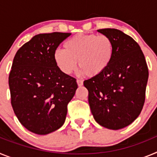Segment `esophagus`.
Listing matches in <instances>:
<instances>
[{
	"label": "esophagus",
	"instance_id": "esophagus-1",
	"mask_svg": "<svg viewBox=\"0 0 157 157\" xmlns=\"http://www.w3.org/2000/svg\"><path fill=\"white\" fill-rule=\"evenodd\" d=\"M77 83L78 86H82L83 85V82L80 79H77Z\"/></svg>",
	"mask_w": 157,
	"mask_h": 157
}]
</instances>
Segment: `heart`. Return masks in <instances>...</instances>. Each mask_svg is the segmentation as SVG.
<instances>
[{
    "label": "heart",
    "instance_id": "obj_1",
    "mask_svg": "<svg viewBox=\"0 0 157 157\" xmlns=\"http://www.w3.org/2000/svg\"><path fill=\"white\" fill-rule=\"evenodd\" d=\"M114 46L105 34H77L63 43V49L54 52L58 68L65 75H71L77 67V61L82 75L95 77L105 71L113 57Z\"/></svg>",
    "mask_w": 157,
    "mask_h": 157
}]
</instances>
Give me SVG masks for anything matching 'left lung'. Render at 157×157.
Instances as JSON below:
<instances>
[{"label":"left lung","mask_w":157,"mask_h":157,"mask_svg":"<svg viewBox=\"0 0 157 157\" xmlns=\"http://www.w3.org/2000/svg\"><path fill=\"white\" fill-rule=\"evenodd\" d=\"M109 36L113 57L105 72L84 81L94 120L105 128L120 130L141 113L145 99L149 70L139 45L117 29L98 30Z\"/></svg>","instance_id":"8db88e82"}]
</instances>
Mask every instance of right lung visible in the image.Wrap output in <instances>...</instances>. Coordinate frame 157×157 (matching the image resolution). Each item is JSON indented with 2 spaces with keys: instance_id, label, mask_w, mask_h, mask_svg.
Returning <instances> with one entry per match:
<instances>
[{
  "instance_id": "right-lung-1",
  "label": "right lung",
  "mask_w": 157,
  "mask_h": 157,
  "mask_svg": "<svg viewBox=\"0 0 157 157\" xmlns=\"http://www.w3.org/2000/svg\"><path fill=\"white\" fill-rule=\"evenodd\" d=\"M71 33L53 32L34 36L14 57L8 77L12 109L22 125L45 135L61 127L67 104L78 88L75 78L63 74L54 52Z\"/></svg>"
}]
</instances>
